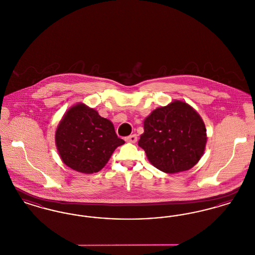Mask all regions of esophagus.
<instances>
[{
  "instance_id": "obj_1",
  "label": "esophagus",
  "mask_w": 255,
  "mask_h": 255,
  "mask_svg": "<svg viewBox=\"0 0 255 255\" xmlns=\"http://www.w3.org/2000/svg\"><path fill=\"white\" fill-rule=\"evenodd\" d=\"M125 140H126L127 142H130V143H135L136 140H137V137H136L135 134H131V135L125 137Z\"/></svg>"
}]
</instances>
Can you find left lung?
Instances as JSON below:
<instances>
[{"label": "left lung", "instance_id": "left-lung-1", "mask_svg": "<svg viewBox=\"0 0 255 255\" xmlns=\"http://www.w3.org/2000/svg\"><path fill=\"white\" fill-rule=\"evenodd\" d=\"M138 146L158 170L174 174L192 168L206 149L205 122L197 111L182 100L158 107L143 122Z\"/></svg>", "mask_w": 255, "mask_h": 255}]
</instances>
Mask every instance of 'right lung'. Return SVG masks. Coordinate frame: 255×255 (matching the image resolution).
<instances>
[{"label":"right lung","mask_w":255,"mask_h":255,"mask_svg":"<svg viewBox=\"0 0 255 255\" xmlns=\"http://www.w3.org/2000/svg\"><path fill=\"white\" fill-rule=\"evenodd\" d=\"M124 143L112 122L84 103L68 110L55 132V144L63 162L85 174L102 169L114 151Z\"/></svg>","instance_id":"right-lung-1"}]
</instances>
